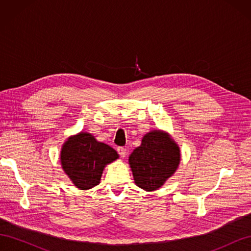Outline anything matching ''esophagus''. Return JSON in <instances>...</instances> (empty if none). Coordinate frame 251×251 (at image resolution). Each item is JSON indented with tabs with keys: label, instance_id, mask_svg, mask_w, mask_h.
Instances as JSON below:
<instances>
[{
	"label": "esophagus",
	"instance_id": "34e87169",
	"mask_svg": "<svg viewBox=\"0 0 251 251\" xmlns=\"http://www.w3.org/2000/svg\"><path fill=\"white\" fill-rule=\"evenodd\" d=\"M117 153L120 155V157L124 158L126 155V150L124 147H119L117 148Z\"/></svg>",
	"mask_w": 251,
	"mask_h": 251
}]
</instances>
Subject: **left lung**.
Wrapping results in <instances>:
<instances>
[{
  "label": "left lung",
  "mask_w": 251,
  "mask_h": 251,
  "mask_svg": "<svg viewBox=\"0 0 251 251\" xmlns=\"http://www.w3.org/2000/svg\"><path fill=\"white\" fill-rule=\"evenodd\" d=\"M135 183L148 192L156 191L177 170L180 151L168 134L153 131L128 158Z\"/></svg>",
  "instance_id": "8db88e82"
}]
</instances>
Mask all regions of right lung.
<instances>
[{"label": "right lung", "mask_w": 251, "mask_h": 251, "mask_svg": "<svg viewBox=\"0 0 251 251\" xmlns=\"http://www.w3.org/2000/svg\"><path fill=\"white\" fill-rule=\"evenodd\" d=\"M117 158L115 150L96 141L88 133H79L68 139L60 153L64 171L80 189H89L100 183L104 165Z\"/></svg>", "instance_id": "1"}]
</instances>
